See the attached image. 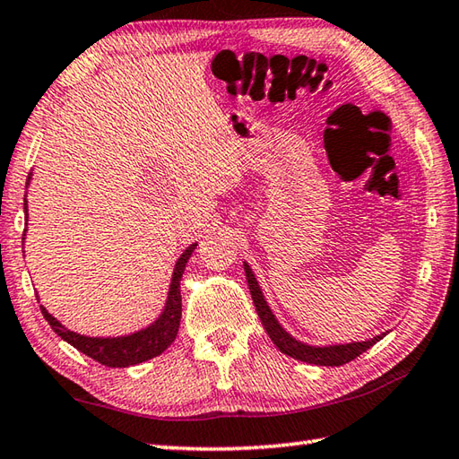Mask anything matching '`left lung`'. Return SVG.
Wrapping results in <instances>:
<instances>
[{
    "mask_svg": "<svg viewBox=\"0 0 459 459\" xmlns=\"http://www.w3.org/2000/svg\"><path fill=\"white\" fill-rule=\"evenodd\" d=\"M245 272H247V280H248L252 301H255L262 325H264L266 333L270 335L272 341H274V345L281 351V353H286V355L294 357L298 360H304V363H311V365L339 367V365L349 363V360L357 359L359 355H363L367 349H370V347L377 343V341H380V339L385 337V335H377L375 339L363 341V343L333 345V347H309V345H304V343H298L296 339H291L286 333V331L280 327L274 314H272L270 307L266 306V299H264V296H262V291L258 288V281H256L255 274H252V270L248 268L247 262H245Z\"/></svg>",
    "mask_w": 459,
    "mask_h": 459,
    "instance_id": "obj_1",
    "label": "left lung"
}]
</instances>
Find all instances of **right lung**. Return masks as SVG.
<instances>
[{"label":"right lung","instance_id":"obj_1","mask_svg":"<svg viewBox=\"0 0 459 459\" xmlns=\"http://www.w3.org/2000/svg\"><path fill=\"white\" fill-rule=\"evenodd\" d=\"M25 209H27V201H25ZM195 247L197 245H191L187 250H185L181 258L178 260V264H175L171 288H169V298H168V304H165L161 317L155 321L152 327L138 331V333L128 335V337H114V339L84 337V335L74 333V331L65 329L43 306H41V314L45 316L48 325L53 327V331L58 337L65 339L66 343H71L74 349H79L81 353L89 355L94 360H99L100 365L122 368V367L138 365V363H143V360L158 357L173 343L175 337H178L179 321H181V284L179 281L183 278L185 264H187V260L191 258Z\"/></svg>","mask_w":459,"mask_h":459}]
</instances>
